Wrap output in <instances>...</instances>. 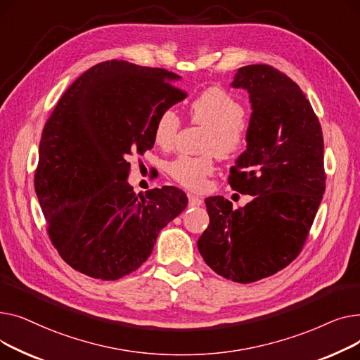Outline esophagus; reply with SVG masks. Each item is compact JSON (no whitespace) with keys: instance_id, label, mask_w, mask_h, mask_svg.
Returning <instances> with one entry per match:
<instances>
[{"instance_id":"esophagus-1","label":"esophagus","mask_w":360,"mask_h":360,"mask_svg":"<svg viewBox=\"0 0 360 360\" xmlns=\"http://www.w3.org/2000/svg\"><path fill=\"white\" fill-rule=\"evenodd\" d=\"M188 205H190V207H200V205H202V200L200 197L193 195V194H188Z\"/></svg>"}]
</instances>
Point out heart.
Segmentation results:
<instances>
[{"label":"heart","instance_id":"obj_1","mask_svg":"<svg viewBox=\"0 0 360 360\" xmlns=\"http://www.w3.org/2000/svg\"><path fill=\"white\" fill-rule=\"evenodd\" d=\"M191 118L210 129L205 151H214L220 158L236 156L245 146V109L232 94L219 87L202 91L191 103ZM179 117L172 109L163 110L156 120L153 137L158 146L167 148L174 144L179 129ZM214 170L210 156H179L169 165V174L182 186L201 191L207 185V176Z\"/></svg>","mask_w":360,"mask_h":360}]
</instances>
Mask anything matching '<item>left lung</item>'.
<instances>
[{"instance_id": "obj_1", "label": "left lung", "mask_w": 360, "mask_h": 360, "mask_svg": "<svg viewBox=\"0 0 360 360\" xmlns=\"http://www.w3.org/2000/svg\"><path fill=\"white\" fill-rule=\"evenodd\" d=\"M250 94L247 150L229 184L252 200L239 209L205 198L209 228L197 245L219 276L252 283L276 274L297 257L326 191L324 140L300 87L266 64L238 70L231 84Z\"/></svg>"}]
</instances>
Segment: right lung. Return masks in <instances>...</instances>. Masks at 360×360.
Returning <instances> with one entry per match:
<instances>
[{
	"instance_id": "add662e5",
	"label": "right lung",
	"mask_w": 360,
	"mask_h": 360,
	"mask_svg": "<svg viewBox=\"0 0 360 360\" xmlns=\"http://www.w3.org/2000/svg\"><path fill=\"white\" fill-rule=\"evenodd\" d=\"M178 80L163 68L101 63L67 89L46 121L34 190L53 247L74 270L101 280L136 271L185 210L178 188L137 195L127 181L129 155L153 147L158 117L185 99Z\"/></svg>"
}]
</instances>
